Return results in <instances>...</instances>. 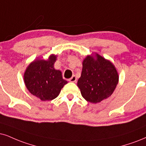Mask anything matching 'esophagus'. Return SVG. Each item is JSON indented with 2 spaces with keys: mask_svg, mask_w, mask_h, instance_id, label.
<instances>
[{
  "mask_svg": "<svg viewBox=\"0 0 146 146\" xmlns=\"http://www.w3.org/2000/svg\"><path fill=\"white\" fill-rule=\"evenodd\" d=\"M69 81L70 82H73V83H75L77 82V78H76V77L75 76V75H73V77H71V78H70L69 79Z\"/></svg>",
  "mask_w": 146,
  "mask_h": 146,
  "instance_id": "1",
  "label": "esophagus"
}]
</instances>
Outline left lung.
Returning a JSON list of instances; mask_svg holds the SVG:
<instances>
[{
	"instance_id": "8db88e82",
	"label": "left lung",
	"mask_w": 146,
	"mask_h": 146,
	"mask_svg": "<svg viewBox=\"0 0 146 146\" xmlns=\"http://www.w3.org/2000/svg\"><path fill=\"white\" fill-rule=\"evenodd\" d=\"M119 82V75L114 66L96 54L88 56L83 61L82 75L77 86L86 100L96 104L112 95Z\"/></svg>"
}]
</instances>
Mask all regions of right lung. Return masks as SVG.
Returning a JSON list of instances; mask_svg holds the SVG:
<instances>
[{
    "label": "right lung",
    "instance_id": "add662e5",
    "mask_svg": "<svg viewBox=\"0 0 146 146\" xmlns=\"http://www.w3.org/2000/svg\"><path fill=\"white\" fill-rule=\"evenodd\" d=\"M56 56L51 55L48 60H36L32 62L24 73V82L32 94L42 101L56 98L67 82L62 73L54 69Z\"/></svg>",
    "mask_w": 146,
    "mask_h": 146
}]
</instances>
